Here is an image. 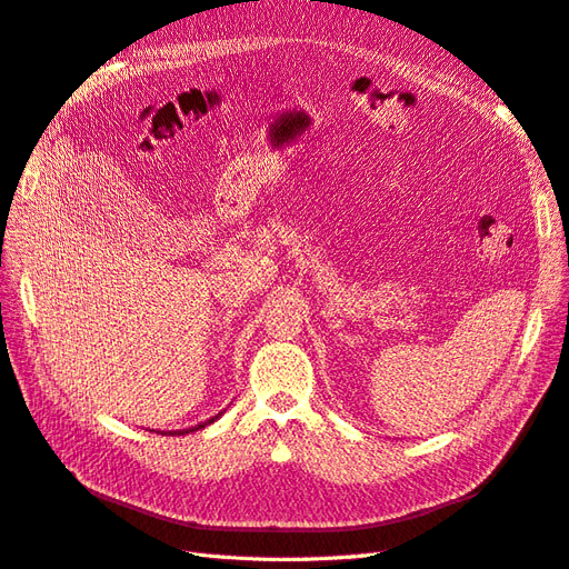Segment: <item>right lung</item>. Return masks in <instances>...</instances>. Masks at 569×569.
Here are the masks:
<instances>
[{
    "label": "right lung",
    "instance_id": "obj_1",
    "mask_svg": "<svg viewBox=\"0 0 569 569\" xmlns=\"http://www.w3.org/2000/svg\"><path fill=\"white\" fill-rule=\"evenodd\" d=\"M220 416H222V410L218 412V416L209 418V420H206V422H199V425H194V427H187V429H176V432H161V435H173V437L178 435V437H180V435H189V432H197V429H201V427H206V425H211V422H216V420H218Z\"/></svg>",
    "mask_w": 569,
    "mask_h": 569
}]
</instances>
